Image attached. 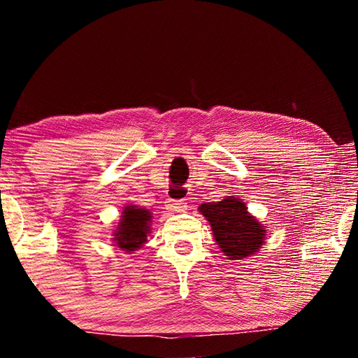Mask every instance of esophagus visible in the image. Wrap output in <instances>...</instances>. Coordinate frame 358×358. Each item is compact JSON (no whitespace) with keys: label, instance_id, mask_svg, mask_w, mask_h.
<instances>
[{"label":"esophagus","instance_id":"obj_1","mask_svg":"<svg viewBox=\"0 0 358 358\" xmlns=\"http://www.w3.org/2000/svg\"><path fill=\"white\" fill-rule=\"evenodd\" d=\"M166 207L167 210L175 211V213H183V211L187 210V205L185 201H172V199H169Z\"/></svg>","mask_w":358,"mask_h":358}]
</instances>
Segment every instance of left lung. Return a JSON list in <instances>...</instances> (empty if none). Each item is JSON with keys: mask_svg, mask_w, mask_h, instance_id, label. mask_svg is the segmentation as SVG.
Segmentation results:
<instances>
[{"mask_svg": "<svg viewBox=\"0 0 358 358\" xmlns=\"http://www.w3.org/2000/svg\"><path fill=\"white\" fill-rule=\"evenodd\" d=\"M199 211L210 222L215 241L230 260L250 257L265 243V226L238 197L227 196L221 202L202 203Z\"/></svg>", "mask_w": 358, "mask_h": 358, "instance_id": "obj_1", "label": "left lung"}]
</instances>
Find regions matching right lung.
I'll use <instances>...</instances> for the list:
<instances>
[{"instance_id": "right-lung-1", "label": "right lung", "mask_w": 358, "mask_h": 358, "mask_svg": "<svg viewBox=\"0 0 358 358\" xmlns=\"http://www.w3.org/2000/svg\"><path fill=\"white\" fill-rule=\"evenodd\" d=\"M151 211L138 208L136 205L124 207L117 230H113V241L120 250L126 252L137 251L147 243L151 227Z\"/></svg>"}]
</instances>
